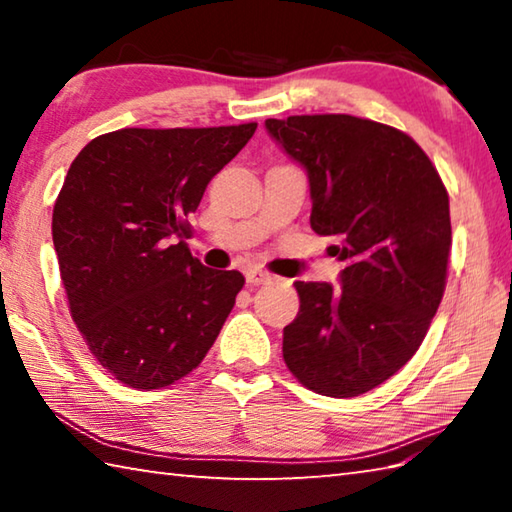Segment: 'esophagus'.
<instances>
[{"instance_id":"esophagus-1","label":"esophagus","mask_w":512,"mask_h":512,"mask_svg":"<svg viewBox=\"0 0 512 512\" xmlns=\"http://www.w3.org/2000/svg\"><path fill=\"white\" fill-rule=\"evenodd\" d=\"M246 280H248V284H266V282L273 280V275L264 271V268L253 266V268H248V271H246Z\"/></svg>"}]
</instances>
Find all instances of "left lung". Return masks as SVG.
<instances>
[{
    "mask_svg": "<svg viewBox=\"0 0 512 512\" xmlns=\"http://www.w3.org/2000/svg\"><path fill=\"white\" fill-rule=\"evenodd\" d=\"M309 178L311 228L334 237L339 287L296 282L300 311L282 354L311 391L357 397L393 377L443 300L452 248L449 196L409 135L352 115L266 119Z\"/></svg>",
    "mask_w": 512,
    "mask_h": 512,
    "instance_id": "1",
    "label": "left lung"
}]
</instances>
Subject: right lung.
I'll use <instances>...</instances> for the list:
<instances>
[{
    "mask_svg": "<svg viewBox=\"0 0 512 512\" xmlns=\"http://www.w3.org/2000/svg\"><path fill=\"white\" fill-rule=\"evenodd\" d=\"M257 124L121 128L76 155L51 235L69 311L121 384L162 388L205 359L244 287L185 244L187 216Z\"/></svg>",
    "mask_w": 512,
    "mask_h": 512,
    "instance_id": "right-lung-1",
    "label": "right lung"
}]
</instances>
